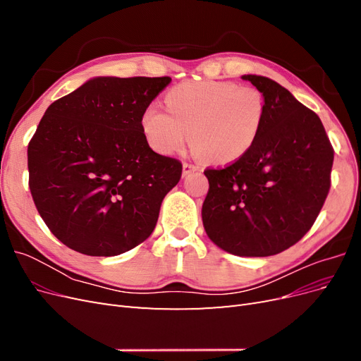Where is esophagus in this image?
Returning a JSON list of instances; mask_svg holds the SVG:
<instances>
[{
    "instance_id": "obj_1",
    "label": "esophagus",
    "mask_w": 361,
    "mask_h": 361,
    "mask_svg": "<svg viewBox=\"0 0 361 361\" xmlns=\"http://www.w3.org/2000/svg\"><path fill=\"white\" fill-rule=\"evenodd\" d=\"M183 176H187V174L192 173V171H197L200 170L199 166H195V164H191V162H183Z\"/></svg>"
}]
</instances>
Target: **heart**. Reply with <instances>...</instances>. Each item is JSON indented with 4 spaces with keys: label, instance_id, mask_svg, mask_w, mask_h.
<instances>
[{
    "label": "heart",
    "instance_id": "obj_1",
    "mask_svg": "<svg viewBox=\"0 0 361 361\" xmlns=\"http://www.w3.org/2000/svg\"><path fill=\"white\" fill-rule=\"evenodd\" d=\"M169 111L150 105L141 116L149 145L171 155L191 143L212 162H232L253 147L265 122V97L228 81H187L166 97Z\"/></svg>",
    "mask_w": 361,
    "mask_h": 361
}]
</instances>
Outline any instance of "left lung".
Segmentation results:
<instances>
[{
	"label": "left lung",
	"mask_w": 361,
	"mask_h": 361,
	"mask_svg": "<svg viewBox=\"0 0 361 361\" xmlns=\"http://www.w3.org/2000/svg\"><path fill=\"white\" fill-rule=\"evenodd\" d=\"M264 94L265 122L244 157L206 169L202 220L227 253L265 257L310 231L331 185L334 150L318 114L267 76L244 75Z\"/></svg>",
	"instance_id": "obj_1"
}]
</instances>
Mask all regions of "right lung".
Wrapping results in <instances>:
<instances>
[{
  "mask_svg": "<svg viewBox=\"0 0 361 361\" xmlns=\"http://www.w3.org/2000/svg\"><path fill=\"white\" fill-rule=\"evenodd\" d=\"M170 76H97L52 102L28 143V185L52 235L117 256L152 235L180 161L149 147L141 116Z\"/></svg>",
  "mask_w": 361,
  "mask_h": 361,
  "instance_id": "add662e5",
  "label": "right lung"
}]
</instances>
